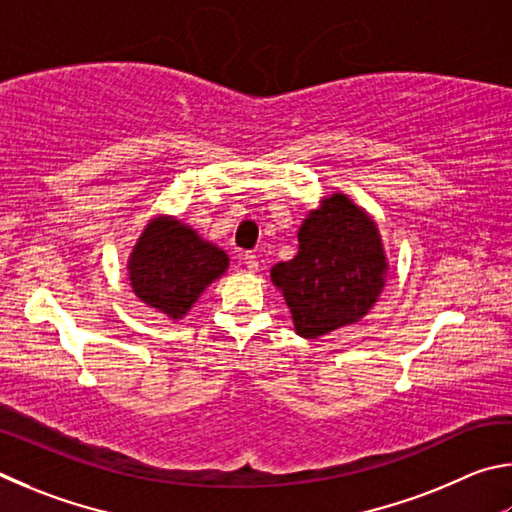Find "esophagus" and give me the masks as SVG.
<instances>
[{"label": "esophagus", "instance_id": "esophagus-1", "mask_svg": "<svg viewBox=\"0 0 512 512\" xmlns=\"http://www.w3.org/2000/svg\"><path fill=\"white\" fill-rule=\"evenodd\" d=\"M242 263L247 265L249 272H256L258 270V256L254 254V251H247V254L242 256Z\"/></svg>", "mask_w": 512, "mask_h": 512}]
</instances>
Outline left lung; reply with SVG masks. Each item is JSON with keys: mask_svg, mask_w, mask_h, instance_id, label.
<instances>
[{"mask_svg": "<svg viewBox=\"0 0 512 512\" xmlns=\"http://www.w3.org/2000/svg\"><path fill=\"white\" fill-rule=\"evenodd\" d=\"M384 251L378 227L346 195H333L299 229V254L272 267L294 328L306 339L355 324L384 285Z\"/></svg>", "mask_w": 512, "mask_h": 512, "instance_id": "8db88e82", "label": "left lung"}]
</instances>
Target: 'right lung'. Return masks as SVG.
<instances>
[{
	"instance_id": "1",
	"label": "right lung",
	"mask_w": 512,
	"mask_h": 512,
	"mask_svg": "<svg viewBox=\"0 0 512 512\" xmlns=\"http://www.w3.org/2000/svg\"><path fill=\"white\" fill-rule=\"evenodd\" d=\"M227 265L222 249L197 238L179 220H152L130 256V281L143 303L179 319Z\"/></svg>"
}]
</instances>
